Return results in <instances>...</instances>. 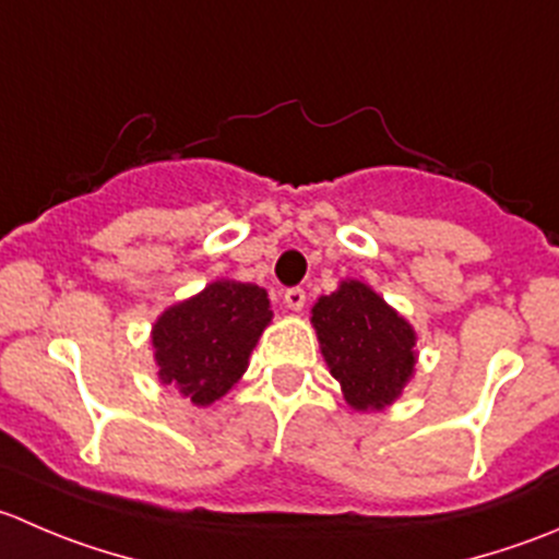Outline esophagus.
I'll return each instance as SVG.
<instances>
[{
	"label": "esophagus",
	"instance_id": "34e87169",
	"mask_svg": "<svg viewBox=\"0 0 559 559\" xmlns=\"http://www.w3.org/2000/svg\"><path fill=\"white\" fill-rule=\"evenodd\" d=\"M284 306L289 308V311H302V306H306V292H302V289H286L284 292Z\"/></svg>",
	"mask_w": 559,
	"mask_h": 559
}]
</instances>
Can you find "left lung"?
Wrapping results in <instances>:
<instances>
[{
	"mask_svg": "<svg viewBox=\"0 0 559 559\" xmlns=\"http://www.w3.org/2000/svg\"><path fill=\"white\" fill-rule=\"evenodd\" d=\"M319 349L344 401L355 412H382L415 377L417 333L382 295L357 278L322 295L311 308Z\"/></svg>",
	"mask_w": 559,
	"mask_h": 559,
	"instance_id": "left-lung-1",
	"label": "left lung"
}]
</instances>
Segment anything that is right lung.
<instances>
[{
	"label": "right lung",
	"instance_id": "1",
	"mask_svg": "<svg viewBox=\"0 0 559 559\" xmlns=\"http://www.w3.org/2000/svg\"><path fill=\"white\" fill-rule=\"evenodd\" d=\"M270 322L273 311L262 286L231 278L213 281L155 319L158 379L191 399V404H215L240 382L248 357Z\"/></svg>",
	"mask_w": 559,
	"mask_h": 559
}]
</instances>
